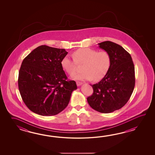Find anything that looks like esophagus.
Instances as JSON below:
<instances>
[{"instance_id":"1","label":"esophagus","mask_w":155,"mask_h":155,"mask_svg":"<svg viewBox=\"0 0 155 155\" xmlns=\"http://www.w3.org/2000/svg\"><path fill=\"white\" fill-rule=\"evenodd\" d=\"M82 84H83V82H80V81H76V85H77V86H78L81 85Z\"/></svg>"}]
</instances>
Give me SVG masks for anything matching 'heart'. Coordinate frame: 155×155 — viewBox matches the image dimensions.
I'll use <instances>...</instances> for the list:
<instances>
[{"mask_svg":"<svg viewBox=\"0 0 155 155\" xmlns=\"http://www.w3.org/2000/svg\"><path fill=\"white\" fill-rule=\"evenodd\" d=\"M73 55V58L65 56L61 65L69 75H73L76 72L78 64H82V71L73 75L76 80L98 81L105 77L110 68L111 57L106 51L82 48L74 51Z\"/></svg>","mask_w":155,"mask_h":155,"instance_id":"1","label":"heart"}]
</instances>
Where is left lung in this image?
<instances>
[{"mask_svg":"<svg viewBox=\"0 0 155 155\" xmlns=\"http://www.w3.org/2000/svg\"><path fill=\"white\" fill-rule=\"evenodd\" d=\"M98 44L109 53L111 65L100 81L91 85L94 92L87 100L96 111L110 113L121 109L130 98L135 87V67L130 54L119 44L110 41Z\"/></svg>","mask_w":155,"mask_h":155,"instance_id":"1","label":"left lung"}]
</instances>
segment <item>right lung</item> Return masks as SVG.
I'll return each instance as SVG.
<instances>
[{
	"label": "right lung",
	"instance_id": "add662e5",
	"mask_svg": "<svg viewBox=\"0 0 155 155\" xmlns=\"http://www.w3.org/2000/svg\"><path fill=\"white\" fill-rule=\"evenodd\" d=\"M64 49L41 45L24 58L19 71L18 87L28 109L41 116L55 115L68 105L76 82L68 80L61 61Z\"/></svg>",
	"mask_w": 155,
	"mask_h": 155
}]
</instances>
